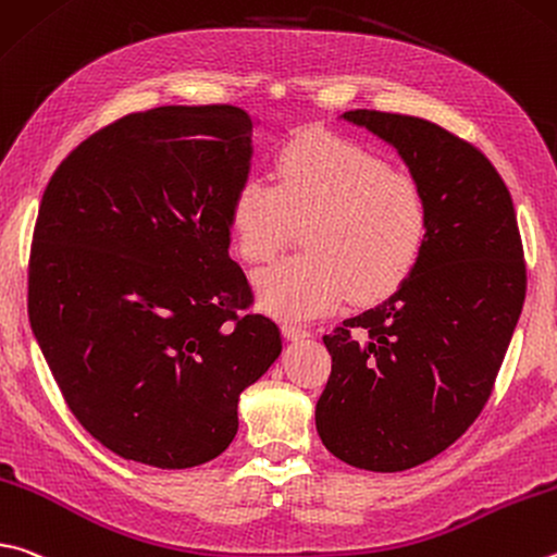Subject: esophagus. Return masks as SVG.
I'll list each match as a JSON object with an SVG mask.
<instances>
[{
	"label": "esophagus",
	"mask_w": 557,
	"mask_h": 557,
	"mask_svg": "<svg viewBox=\"0 0 557 557\" xmlns=\"http://www.w3.org/2000/svg\"><path fill=\"white\" fill-rule=\"evenodd\" d=\"M282 331H285V336L292 338V341L309 336V329L305 326V323H299V321H285V326H282Z\"/></svg>",
	"instance_id": "obj_1"
}]
</instances>
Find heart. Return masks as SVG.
<instances>
[{"label": "heart", "mask_w": 557, "mask_h": 557, "mask_svg": "<svg viewBox=\"0 0 557 557\" xmlns=\"http://www.w3.org/2000/svg\"><path fill=\"white\" fill-rule=\"evenodd\" d=\"M275 185L250 175L236 187L228 228L248 262L275 260L305 226L307 252L258 275L265 305L282 317H317L348 295L377 301L417 270L429 240L419 182L394 173L375 150L331 134L287 140L272 160Z\"/></svg>", "instance_id": "obj_1"}]
</instances>
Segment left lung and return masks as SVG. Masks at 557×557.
I'll list each match as a JSON object with an SVG mask.
<instances>
[{"instance_id":"obj_1","label":"left lung","mask_w":557,"mask_h":557,"mask_svg":"<svg viewBox=\"0 0 557 557\" xmlns=\"http://www.w3.org/2000/svg\"><path fill=\"white\" fill-rule=\"evenodd\" d=\"M399 150L429 205V240L394 295L323 336L317 431L360 470L401 472L453 446L492 397L525 299L517 211L497 168L433 121L346 111Z\"/></svg>"}]
</instances>
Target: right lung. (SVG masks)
<instances>
[{"mask_svg": "<svg viewBox=\"0 0 557 557\" xmlns=\"http://www.w3.org/2000/svg\"><path fill=\"white\" fill-rule=\"evenodd\" d=\"M256 121L231 104L134 111L70 150L40 199L28 321L67 409L126 460H214L282 350L228 258Z\"/></svg>", "mask_w": 557, "mask_h": 557, "instance_id": "right-lung-1", "label": "right lung"}]
</instances>
